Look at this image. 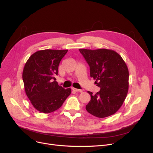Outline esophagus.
<instances>
[{
  "instance_id": "1",
  "label": "esophagus",
  "mask_w": 153,
  "mask_h": 153,
  "mask_svg": "<svg viewBox=\"0 0 153 153\" xmlns=\"http://www.w3.org/2000/svg\"><path fill=\"white\" fill-rule=\"evenodd\" d=\"M72 90L74 92H82V91L81 89H76V88H74V87H72Z\"/></svg>"
}]
</instances>
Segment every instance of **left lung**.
I'll return each instance as SVG.
<instances>
[{"label": "left lung", "instance_id": "1", "mask_svg": "<svg viewBox=\"0 0 153 153\" xmlns=\"http://www.w3.org/2000/svg\"><path fill=\"white\" fill-rule=\"evenodd\" d=\"M90 67L91 77L100 88L85 107L92 115L105 118L114 115L122 107L128 91L129 72L123 58L107 49H79Z\"/></svg>", "mask_w": 153, "mask_h": 153}]
</instances>
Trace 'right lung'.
Returning <instances> with one entry per match:
<instances>
[{"label":"right lung","mask_w":153,"mask_h":153,"mask_svg":"<svg viewBox=\"0 0 153 153\" xmlns=\"http://www.w3.org/2000/svg\"><path fill=\"white\" fill-rule=\"evenodd\" d=\"M68 50H44L31 55L24 66L22 78L25 93L35 108L45 114L59 108L71 93L56 81L58 66Z\"/></svg>","instance_id":"obj_1"}]
</instances>
